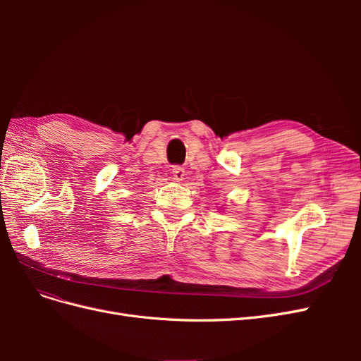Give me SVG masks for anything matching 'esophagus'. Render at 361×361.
<instances>
[{
  "label": "esophagus",
  "mask_w": 361,
  "mask_h": 361,
  "mask_svg": "<svg viewBox=\"0 0 361 361\" xmlns=\"http://www.w3.org/2000/svg\"><path fill=\"white\" fill-rule=\"evenodd\" d=\"M171 173H173V179L176 180V182H182L185 179V170H183V167H179V166L173 167Z\"/></svg>",
  "instance_id": "34e87169"
}]
</instances>
